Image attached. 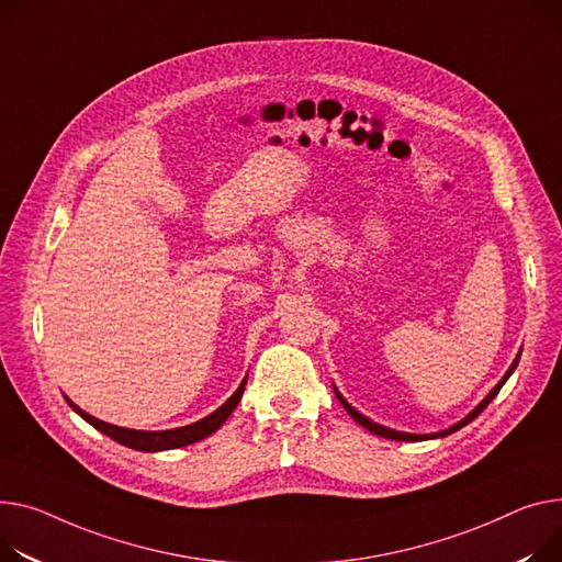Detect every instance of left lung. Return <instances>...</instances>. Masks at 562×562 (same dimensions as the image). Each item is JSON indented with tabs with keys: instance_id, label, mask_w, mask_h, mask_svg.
I'll use <instances>...</instances> for the list:
<instances>
[{
	"instance_id": "obj_1",
	"label": "left lung",
	"mask_w": 562,
	"mask_h": 562,
	"mask_svg": "<svg viewBox=\"0 0 562 562\" xmlns=\"http://www.w3.org/2000/svg\"><path fill=\"white\" fill-rule=\"evenodd\" d=\"M519 355L521 352H517V357H515V361L510 363V368L506 370V375L499 380V384L488 393V395H485L472 411H470V414L461 420V423H457V425H452L450 429H442V431H438V434H404V431H395V429H389V427H382V425H378V423H372L370 418H366L363 414H359V411L355 408V406H350L348 402H346V397L339 393V391H336V386H334V393H336V397H339V402L344 404V408L348 411V414L363 427V429H368V431H372V434H378V436H382V438H391V440H408V442H414V440H429V438H442V436H450V434H454V431H459L461 427H465V425H470L479 414H481V411L485 408V406H488L493 400H495V395L502 391V386L506 384V380L513 375V370L517 368V361H519Z\"/></svg>"
}]
</instances>
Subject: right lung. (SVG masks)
Here are the masks:
<instances>
[{
  "mask_svg": "<svg viewBox=\"0 0 562 562\" xmlns=\"http://www.w3.org/2000/svg\"><path fill=\"white\" fill-rule=\"evenodd\" d=\"M244 389H246V378L244 382L239 384V389L223 402L214 414L205 416L203 420L199 423H192L187 427H178V429H167V431H137V429H126V427H117V425H108L90 414H86L83 408H79L77 404H74L67 395V404L77 411V414L90 423L94 429H99L101 434L110 436L112 440H117L120 445H126L131 447V450H137V452H165V450H178V447H184V445H192V442H199L203 438H207L210 434H214L223 423L228 420V416L235 411V406L239 404L241 395H244Z\"/></svg>",
  "mask_w": 562,
  "mask_h": 562,
  "instance_id": "obj_1",
  "label": "right lung"
}]
</instances>
